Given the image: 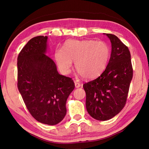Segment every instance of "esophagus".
Listing matches in <instances>:
<instances>
[{"label": "esophagus", "mask_w": 149, "mask_h": 149, "mask_svg": "<svg viewBox=\"0 0 149 149\" xmlns=\"http://www.w3.org/2000/svg\"><path fill=\"white\" fill-rule=\"evenodd\" d=\"M75 87H76V88L79 87L81 86V84H80L79 82H78V81H75Z\"/></svg>", "instance_id": "1"}]
</instances>
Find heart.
Returning a JSON list of instances; mask_svg holds the SVG:
<instances>
[{
  "label": "heart",
  "mask_w": 149,
  "mask_h": 149,
  "mask_svg": "<svg viewBox=\"0 0 149 149\" xmlns=\"http://www.w3.org/2000/svg\"><path fill=\"white\" fill-rule=\"evenodd\" d=\"M110 47L107 42L94 40H70L63 49L56 50L55 58L60 70L68 74L73 61L75 68L83 77H97L104 70L110 57Z\"/></svg>",
  "instance_id": "b5f03b06"
}]
</instances>
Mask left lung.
Here are the masks:
<instances>
[{"mask_svg": "<svg viewBox=\"0 0 149 149\" xmlns=\"http://www.w3.org/2000/svg\"><path fill=\"white\" fill-rule=\"evenodd\" d=\"M112 43L107 68L99 77L85 83L86 108L91 116L100 121L110 120L125 107L133 77L128 47L114 35L106 33Z\"/></svg>", "mask_w": 149, "mask_h": 149, "instance_id": "obj_1", "label": "left lung"}]
</instances>
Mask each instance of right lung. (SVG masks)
<instances>
[{
  "mask_svg": "<svg viewBox=\"0 0 149 149\" xmlns=\"http://www.w3.org/2000/svg\"><path fill=\"white\" fill-rule=\"evenodd\" d=\"M47 36L30 39L17 56V88L26 108L35 120L53 125L66 114L65 103L75 84L57 71L45 54Z\"/></svg>",
  "mask_w": 149,
  "mask_h": 149,
  "instance_id": "1",
  "label": "right lung"
}]
</instances>
